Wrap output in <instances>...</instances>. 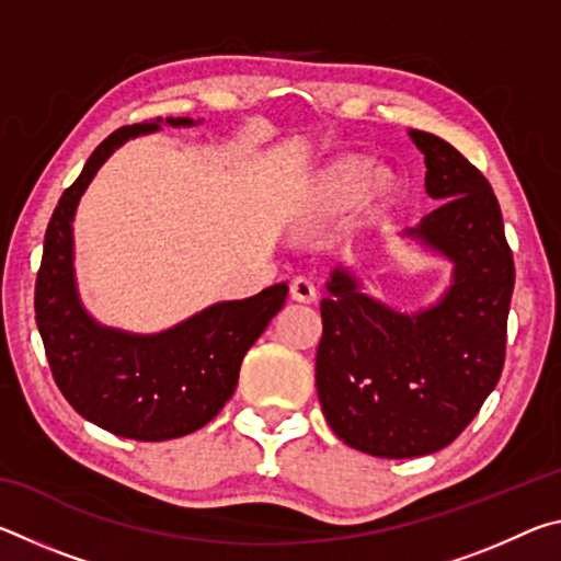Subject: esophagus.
<instances>
[{
  "label": "esophagus",
  "mask_w": 561,
  "mask_h": 561,
  "mask_svg": "<svg viewBox=\"0 0 561 561\" xmlns=\"http://www.w3.org/2000/svg\"><path fill=\"white\" fill-rule=\"evenodd\" d=\"M289 297L294 301H299V304H311L317 299V289L309 279L297 277V279H291V284H289Z\"/></svg>",
  "instance_id": "34e87169"
}]
</instances>
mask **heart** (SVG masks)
Segmentation results:
<instances>
[{
	"mask_svg": "<svg viewBox=\"0 0 561 561\" xmlns=\"http://www.w3.org/2000/svg\"><path fill=\"white\" fill-rule=\"evenodd\" d=\"M396 193L398 183L391 173H386V170L371 173V163L366 158L351 156L329 165L311 183L309 193L304 195V201L294 210V222L299 227L329 222L348 213L360 197L368 207L381 210V207L393 203Z\"/></svg>",
	"mask_w": 561,
	"mask_h": 561,
	"instance_id": "1",
	"label": "heart"
}]
</instances>
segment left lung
<instances>
[{
    "instance_id": "8db88e82",
    "label": "left lung",
    "mask_w": 561,
    "mask_h": 561,
    "mask_svg": "<svg viewBox=\"0 0 561 561\" xmlns=\"http://www.w3.org/2000/svg\"><path fill=\"white\" fill-rule=\"evenodd\" d=\"M425 190L440 205L408 234L453 260L435 307L398 314L366 297L348 270L321 301L317 391L341 440L376 458H415L450 445L505 366L515 262L488 178L443 138L411 130Z\"/></svg>"
}]
</instances>
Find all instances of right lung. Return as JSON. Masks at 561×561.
Wrapping results in <instances>:
<instances>
[{"label":"right lung","instance_id":"right-lung-1","mask_svg":"<svg viewBox=\"0 0 561 561\" xmlns=\"http://www.w3.org/2000/svg\"><path fill=\"white\" fill-rule=\"evenodd\" d=\"M168 123L190 126L193 121ZM158 128V123L123 126L93 150L46 227L34 289L36 327L66 401L99 428L146 443L180 438L222 411L234 393L247 348L287 299V284H274L250 299L215 304L153 336L99 327L83 311L73 284L76 205L113 150Z\"/></svg>","mask_w":561,"mask_h":561}]
</instances>
